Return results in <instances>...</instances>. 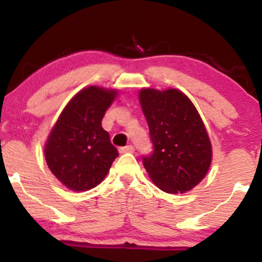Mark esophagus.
I'll return each instance as SVG.
<instances>
[{"label": "esophagus", "mask_w": 262, "mask_h": 262, "mask_svg": "<svg viewBox=\"0 0 262 262\" xmlns=\"http://www.w3.org/2000/svg\"><path fill=\"white\" fill-rule=\"evenodd\" d=\"M119 150H120V153H132V152H134V147L129 144V146L121 147Z\"/></svg>", "instance_id": "1"}]
</instances>
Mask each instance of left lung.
<instances>
[{
	"label": "left lung",
	"mask_w": 262,
	"mask_h": 262,
	"mask_svg": "<svg viewBox=\"0 0 262 262\" xmlns=\"http://www.w3.org/2000/svg\"><path fill=\"white\" fill-rule=\"evenodd\" d=\"M139 102L155 148L143 157L150 180L168 194L190 191L205 178L213 155L196 107L176 89H142Z\"/></svg>",
	"instance_id": "8db88e82"
}]
</instances>
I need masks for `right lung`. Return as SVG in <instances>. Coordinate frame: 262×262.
Segmentation results:
<instances>
[{"instance_id": "right-lung-1", "label": "right lung", "mask_w": 262, "mask_h": 262, "mask_svg": "<svg viewBox=\"0 0 262 262\" xmlns=\"http://www.w3.org/2000/svg\"><path fill=\"white\" fill-rule=\"evenodd\" d=\"M118 90L84 87L70 100L50 130L44 147L53 175L73 191L97 186L109 172L118 149L101 126Z\"/></svg>"}]
</instances>
